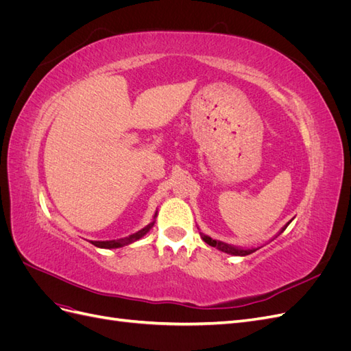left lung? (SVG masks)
<instances>
[{"instance_id": "1", "label": "left lung", "mask_w": 351, "mask_h": 351, "mask_svg": "<svg viewBox=\"0 0 351 351\" xmlns=\"http://www.w3.org/2000/svg\"><path fill=\"white\" fill-rule=\"evenodd\" d=\"M290 222H291V221L287 222V224L277 232V234H275V236L272 237V240H275V239H277V237L281 234V232H284V230H285L287 227H289ZM200 237H202V240H204L206 244H209V246L217 247L218 250L224 252V253L232 254V256H246V254H250V253L256 252L258 249L262 247V246H258V247H239V246H231V244H227V243H224V241H219V240L212 239V237L204 234V232H200Z\"/></svg>"}]
</instances>
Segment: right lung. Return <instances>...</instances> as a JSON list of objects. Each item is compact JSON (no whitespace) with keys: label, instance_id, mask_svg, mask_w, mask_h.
Listing matches in <instances>:
<instances>
[{"label":"right lung","instance_id":"obj_1","mask_svg":"<svg viewBox=\"0 0 351 351\" xmlns=\"http://www.w3.org/2000/svg\"><path fill=\"white\" fill-rule=\"evenodd\" d=\"M156 217H158V210L155 212V215H154V218H152V221L149 222V224H147L145 228L134 232V234H130L129 237H123V239H119V240H107V241H92V244H95V246L101 247V249H119V247H124V246H127V244H132V243H134L137 240H141L145 234H147V232H149L151 228L154 227Z\"/></svg>","mask_w":351,"mask_h":351}]
</instances>
